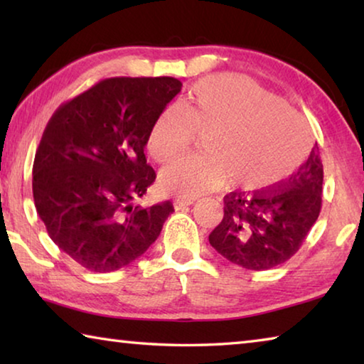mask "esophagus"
<instances>
[{
    "instance_id": "34e87169",
    "label": "esophagus",
    "mask_w": 364,
    "mask_h": 364,
    "mask_svg": "<svg viewBox=\"0 0 364 364\" xmlns=\"http://www.w3.org/2000/svg\"><path fill=\"white\" fill-rule=\"evenodd\" d=\"M191 204H194V199H186V197H176L173 199V205L178 210V208H183V207H188Z\"/></svg>"
}]
</instances>
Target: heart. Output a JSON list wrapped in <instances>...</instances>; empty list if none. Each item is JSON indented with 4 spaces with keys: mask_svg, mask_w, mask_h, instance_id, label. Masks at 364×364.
Segmentation results:
<instances>
[{
    "mask_svg": "<svg viewBox=\"0 0 364 364\" xmlns=\"http://www.w3.org/2000/svg\"><path fill=\"white\" fill-rule=\"evenodd\" d=\"M194 138L202 159L165 168V194L196 197L225 183L228 189H263L292 175L310 151L305 122L279 100L237 77H208L189 90L181 109L152 123L146 149L157 164L183 157Z\"/></svg>",
    "mask_w": 364,
    "mask_h": 364,
    "instance_id": "1",
    "label": "heart"
}]
</instances>
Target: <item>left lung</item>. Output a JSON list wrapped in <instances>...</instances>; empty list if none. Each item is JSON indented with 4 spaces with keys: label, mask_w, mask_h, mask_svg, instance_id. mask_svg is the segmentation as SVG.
Wrapping results in <instances>:
<instances>
[{
    "label": "left lung",
    "mask_w": 364,
    "mask_h": 364,
    "mask_svg": "<svg viewBox=\"0 0 364 364\" xmlns=\"http://www.w3.org/2000/svg\"><path fill=\"white\" fill-rule=\"evenodd\" d=\"M323 164L315 144L286 181L252 194L225 196V215L208 236L212 247L239 267L263 271L297 254L321 212Z\"/></svg>",
    "instance_id": "obj_1"
}]
</instances>
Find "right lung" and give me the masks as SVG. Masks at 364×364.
Returning a JSON list of instances; mask_svg holds the SVG:
<instances>
[{
	"mask_svg": "<svg viewBox=\"0 0 364 364\" xmlns=\"http://www.w3.org/2000/svg\"><path fill=\"white\" fill-rule=\"evenodd\" d=\"M181 91L173 77L101 80L49 119L33 162V200L49 237L95 273L123 268L156 242L170 200L132 202L156 171L146 162L147 134Z\"/></svg>",
	"mask_w": 364,
	"mask_h": 364,
	"instance_id": "add662e5",
	"label": "right lung"
}]
</instances>
